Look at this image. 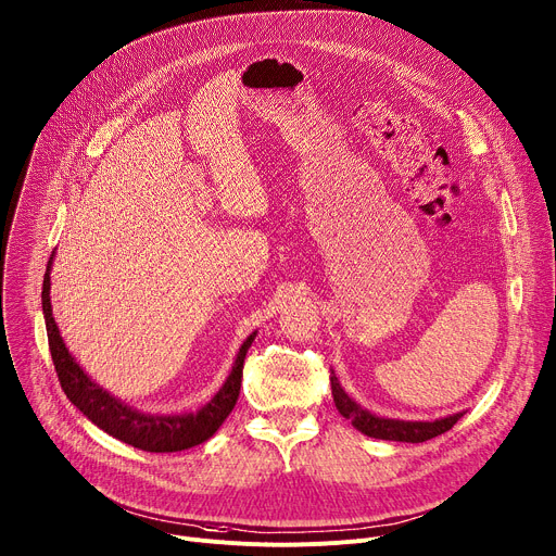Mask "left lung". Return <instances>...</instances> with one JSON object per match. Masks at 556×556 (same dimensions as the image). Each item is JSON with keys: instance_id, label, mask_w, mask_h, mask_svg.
Listing matches in <instances>:
<instances>
[{"instance_id": "left-lung-1", "label": "left lung", "mask_w": 556, "mask_h": 556, "mask_svg": "<svg viewBox=\"0 0 556 556\" xmlns=\"http://www.w3.org/2000/svg\"><path fill=\"white\" fill-rule=\"evenodd\" d=\"M330 389H332V400H336L338 412L351 420V425L362 431L368 438H380V440H395V442H425L431 440L440 433L450 431L463 416L465 412L452 414L447 418H438L433 422H422V420H395V418H382L376 416L364 406H359L340 384L338 376H330Z\"/></svg>"}]
</instances>
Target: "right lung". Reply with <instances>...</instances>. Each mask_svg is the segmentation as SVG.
<instances>
[{
    "mask_svg": "<svg viewBox=\"0 0 556 556\" xmlns=\"http://www.w3.org/2000/svg\"><path fill=\"white\" fill-rule=\"evenodd\" d=\"M51 254L47 264V275L42 283V313L47 321V336H49V349L58 371V380L66 393V397L78 406V409L102 431L114 435L131 447H138L142 452L154 454H169V452H182L201 445L207 438L216 433V429L226 422L230 412L235 409L241 378H243V359L248 349L252 346L256 330L250 332L245 342L241 344L232 371L220 384V389L214 393L210 402H205L199 412H185V414H147L134 406L125 404L116 395H111L106 389L96 384L85 368L76 362L60 336V328L53 317L51 308Z\"/></svg>",
    "mask_w": 556,
    "mask_h": 556,
    "instance_id": "1",
    "label": "right lung"
}]
</instances>
